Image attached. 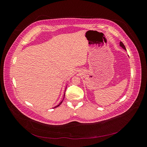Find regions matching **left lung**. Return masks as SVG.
Wrapping results in <instances>:
<instances>
[{
  "label": "left lung",
  "instance_id": "obj_1",
  "mask_svg": "<svg viewBox=\"0 0 147 147\" xmlns=\"http://www.w3.org/2000/svg\"><path fill=\"white\" fill-rule=\"evenodd\" d=\"M119 45L121 46L123 49H124V50H126V47H125V46L124 45V44L122 43V42H120V43H119Z\"/></svg>",
  "mask_w": 147,
  "mask_h": 147
}]
</instances>
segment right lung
<instances>
[{"label": "right lung", "mask_w": 147, "mask_h": 147, "mask_svg": "<svg viewBox=\"0 0 147 147\" xmlns=\"http://www.w3.org/2000/svg\"><path fill=\"white\" fill-rule=\"evenodd\" d=\"M64 96H65V94H64ZM63 100H64V99H63ZM63 100H62V101H61V102H60V103H59V104H58V105H56V107H59V105H61V104H62V102H63Z\"/></svg>", "instance_id": "1"}]
</instances>
